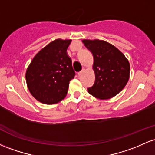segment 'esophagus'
Returning <instances> with one entry per match:
<instances>
[{"label": "esophagus", "mask_w": 155, "mask_h": 155, "mask_svg": "<svg viewBox=\"0 0 155 155\" xmlns=\"http://www.w3.org/2000/svg\"><path fill=\"white\" fill-rule=\"evenodd\" d=\"M84 68H83L82 70H81V71H79V72H78V74H77L78 76H80V75L82 74V73L84 72Z\"/></svg>", "instance_id": "esophagus-1"}]
</instances>
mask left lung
I'll use <instances>...</instances> for the list:
<instances>
[{
    "mask_svg": "<svg viewBox=\"0 0 155 155\" xmlns=\"http://www.w3.org/2000/svg\"><path fill=\"white\" fill-rule=\"evenodd\" d=\"M82 42L93 56L95 82L87 88L90 94L99 99L116 96L127 84L130 65L117 48L99 40H83Z\"/></svg>",
    "mask_w": 155,
    "mask_h": 155,
    "instance_id": "1",
    "label": "left lung"
}]
</instances>
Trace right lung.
Instances as JSON below:
<instances>
[{"label": "right lung", "instance_id": "obj_1", "mask_svg": "<svg viewBox=\"0 0 155 155\" xmlns=\"http://www.w3.org/2000/svg\"><path fill=\"white\" fill-rule=\"evenodd\" d=\"M71 40H56L36 54L25 74L27 86L37 101L58 103L66 96L69 82L75 76L67 49Z\"/></svg>", "mask_w": 155, "mask_h": 155}]
</instances>
